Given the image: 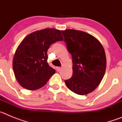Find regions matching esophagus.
<instances>
[{
	"mask_svg": "<svg viewBox=\"0 0 122 122\" xmlns=\"http://www.w3.org/2000/svg\"><path fill=\"white\" fill-rule=\"evenodd\" d=\"M56 70H57V71H60V70H61V68H60V67H57V68H56Z\"/></svg>",
	"mask_w": 122,
	"mask_h": 122,
	"instance_id": "esophagus-1",
	"label": "esophagus"
}]
</instances>
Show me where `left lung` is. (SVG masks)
<instances>
[{
    "instance_id": "8db88e82",
    "label": "left lung",
    "mask_w": 122,
    "mask_h": 122,
    "mask_svg": "<svg viewBox=\"0 0 122 122\" xmlns=\"http://www.w3.org/2000/svg\"><path fill=\"white\" fill-rule=\"evenodd\" d=\"M62 33L73 62L72 77L65 82L74 93L88 94L100 84L105 73L104 48L97 38L83 31L67 29Z\"/></svg>"
}]
</instances>
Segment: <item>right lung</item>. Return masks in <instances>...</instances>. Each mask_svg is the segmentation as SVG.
<instances>
[{"label":"right lung","mask_w":122,"mask_h":122,"mask_svg":"<svg viewBox=\"0 0 122 122\" xmlns=\"http://www.w3.org/2000/svg\"><path fill=\"white\" fill-rule=\"evenodd\" d=\"M60 30L45 29L28 35L17 48L13 60L15 77L22 87L34 90L43 87L56 70L47 62V51L54 43L62 41Z\"/></svg>","instance_id":"obj_1"}]
</instances>
